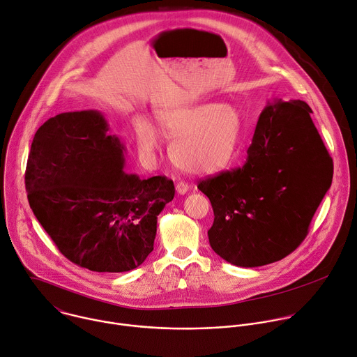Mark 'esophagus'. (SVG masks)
I'll use <instances>...</instances> for the list:
<instances>
[{"mask_svg": "<svg viewBox=\"0 0 357 357\" xmlns=\"http://www.w3.org/2000/svg\"><path fill=\"white\" fill-rule=\"evenodd\" d=\"M188 190H189V185H188L186 182L181 181V182L176 183V192H178L179 195H185Z\"/></svg>", "mask_w": 357, "mask_h": 357, "instance_id": "obj_1", "label": "esophagus"}]
</instances>
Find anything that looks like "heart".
I'll use <instances>...</instances> for the list:
<instances>
[{"instance_id": "b5f03b06", "label": "heart", "mask_w": 357, "mask_h": 357, "mask_svg": "<svg viewBox=\"0 0 357 357\" xmlns=\"http://www.w3.org/2000/svg\"><path fill=\"white\" fill-rule=\"evenodd\" d=\"M160 132L172 139L171 158L183 171L195 175L213 174L223 168L241 138L243 120L236 107L202 103L168 109L158 114ZM139 152L151 157L158 148V134L149 123L135 127Z\"/></svg>"}]
</instances>
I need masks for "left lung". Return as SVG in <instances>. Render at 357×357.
Here are the masks:
<instances>
[{"label":"left lung","instance_id":"8db88e82","mask_svg":"<svg viewBox=\"0 0 357 357\" xmlns=\"http://www.w3.org/2000/svg\"><path fill=\"white\" fill-rule=\"evenodd\" d=\"M302 100L260 114L245 164L197 183L213 208V251L238 267L282 260L307 237L331 188L333 161Z\"/></svg>","mask_w":357,"mask_h":357}]
</instances>
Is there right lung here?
<instances>
[{
    "instance_id": "1",
    "label": "right lung",
    "mask_w": 357,
    "mask_h": 357,
    "mask_svg": "<svg viewBox=\"0 0 357 357\" xmlns=\"http://www.w3.org/2000/svg\"><path fill=\"white\" fill-rule=\"evenodd\" d=\"M107 131L94 110L49 119L33 137L25 188L35 218L69 261L124 273L154 250L157 218L175 186L167 176L124 172V145Z\"/></svg>"
}]
</instances>
